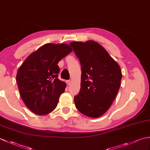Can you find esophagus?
<instances>
[{
	"label": "esophagus",
	"mask_w": 150,
	"mask_h": 150,
	"mask_svg": "<svg viewBox=\"0 0 150 150\" xmlns=\"http://www.w3.org/2000/svg\"><path fill=\"white\" fill-rule=\"evenodd\" d=\"M66 83L68 85H70V84H71V81H67Z\"/></svg>",
	"instance_id": "34e87169"
}]
</instances>
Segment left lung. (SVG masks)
Returning a JSON list of instances; mask_svg holds the SVG:
<instances>
[{"label":"left lung","mask_w":150,"mask_h":150,"mask_svg":"<svg viewBox=\"0 0 150 150\" xmlns=\"http://www.w3.org/2000/svg\"><path fill=\"white\" fill-rule=\"evenodd\" d=\"M81 64V90L74 98L77 109L86 116L103 115L113 103L120 86V66L94 40L69 44Z\"/></svg>","instance_id":"left-lung-1"}]
</instances>
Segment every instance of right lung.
Instances as JSON below:
<instances>
[{"label":"right lung","instance_id":"add662e5","mask_svg":"<svg viewBox=\"0 0 150 150\" xmlns=\"http://www.w3.org/2000/svg\"><path fill=\"white\" fill-rule=\"evenodd\" d=\"M73 51L67 44H46L31 53L18 68L16 80L21 98L39 115L55 109L66 87L58 79L60 60Z\"/></svg>","mask_w":150,"mask_h":150}]
</instances>
